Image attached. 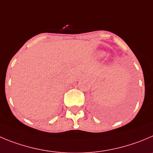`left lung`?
Masks as SVG:
<instances>
[{"mask_svg":"<svg viewBox=\"0 0 153 153\" xmlns=\"http://www.w3.org/2000/svg\"><path fill=\"white\" fill-rule=\"evenodd\" d=\"M133 103V98L131 97H128L125 101L122 102L118 106L112 108V109H102L100 106L97 105L96 103L93 104L94 105V110L99 116L102 118H118L123 115L126 112L130 109Z\"/></svg>","mask_w":153,"mask_h":153,"instance_id":"1","label":"left lung"}]
</instances>
